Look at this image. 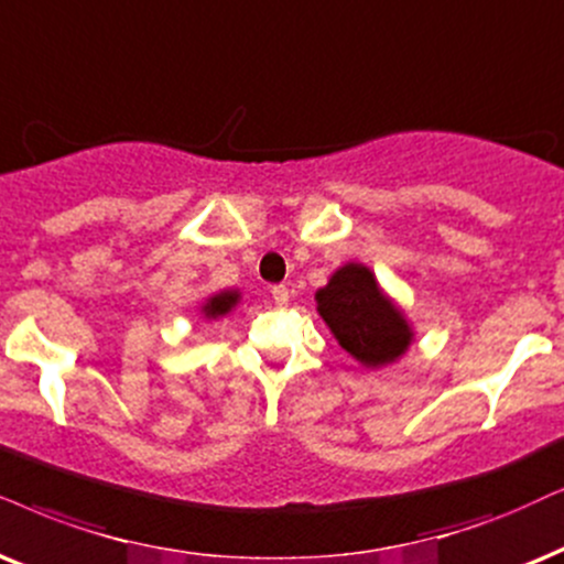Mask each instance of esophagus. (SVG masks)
<instances>
[{
	"label": "esophagus",
	"instance_id": "1",
	"mask_svg": "<svg viewBox=\"0 0 564 564\" xmlns=\"http://www.w3.org/2000/svg\"><path fill=\"white\" fill-rule=\"evenodd\" d=\"M270 296L275 299V304H286L289 302V289L286 286H273V289H270Z\"/></svg>",
	"mask_w": 564,
	"mask_h": 564
}]
</instances>
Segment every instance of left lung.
I'll return each mask as SVG.
<instances>
[{
	"label": "left lung",
	"mask_w": 564,
	"mask_h": 564,
	"mask_svg": "<svg viewBox=\"0 0 564 564\" xmlns=\"http://www.w3.org/2000/svg\"><path fill=\"white\" fill-rule=\"evenodd\" d=\"M317 312L338 344L367 367L395 361L409 348V325L365 265L340 268L317 291Z\"/></svg>",
	"instance_id": "obj_1"
}]
</instances>
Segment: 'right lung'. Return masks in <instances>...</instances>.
<instances>
[{
    "label": "right lung",
    "instance_id": "1",
    "mask_svg": "<svg viewBox=\"0 0 564 564\" xmlns=\"http://www.w3.org/2000/svg\"><path fill=\"white\" fill-rule=\"evenodd\" d=\"M234 304H237V294H234V291H224V294L210 299L208 306H205V315L220 317V315H226Z\"/></svg>",
    "mask_w": 564,
    "mask_h": 564
}]
</instances>
